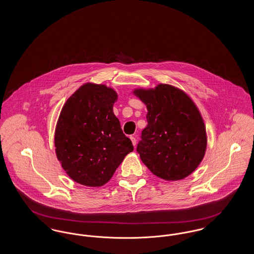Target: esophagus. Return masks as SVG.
Here are the masks:
<instances>
[{
	"instance_id": "obj_1",
	"label": "esophagus",
	"mask_w": 254,
	"mask_h": 254,
	"mask_svg": "<svg viewBox=\"0 0 254 254\" xmlns=\"http://www.w3.org/2000/svg\"><path fill=\"white\" fill-rule=\"evenodd\" d=\"M130 140H131V142H132V145L135 146V145H136V142H137V140H136V138H135V136H134V135H131V136H130Z\"/></svg>"
}]
</instances>
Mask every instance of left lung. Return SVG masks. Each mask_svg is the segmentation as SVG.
I'll return each instance as SVG.
<instances>
[{
  "label": "left lung",
  "mask_w": 254,
  "mask_h": 254,
  "mask_svg": "<svg viewBox=\"0 0 254 254\" xmlns=\"http://www.w3.org/2000/svg\"><path fill=\"white\" fill-rule=\"evenodd\" d=\"M147 109V126L136 150L154 175L181 180L199 166L206 147L205 125L191 99L169 85L138 89Z\"/></svg>",
  "instance_id": "obj_1"
}]
</instances>
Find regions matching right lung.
Listing matches in <instances>:
<instances>
[{
  "mask_svg": "<svg viewBox=\"0 0 254 254\" xmlns=\"http://www.w3.org/2000/svg\"><path fill=\"white\" fill-rule=\"evenodd\" d=\"M116 92L86 84L64 104L55 130L56 155L77 183L101 187L114 174L133 145L113 113Z\"/></svg>",
  "mask_w": 254,
  "mask_h": 254,
  "instance_id": "1",
  "label": "right lung"
}]
</instances>
